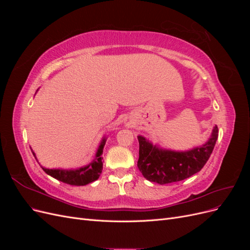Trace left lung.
I'll return each mask as SVG.
<instances>
[{
	"label": "left lung",
	"mask_w": 250,
	"mask_h": 250,
	"mask_svg": "<svg viewBox=\"0 0 250 250\" xmlns=\"http://www.w3.org/2000/svg\"><path fill=\"white\" fill-rule=\"evenodd\" d=\"M218 139V127L215 126L208 141L201 146L187 151H173L153 145L142 135L138 168L149 181L167 185L191 177L207 164Z\"/></svg>",
	"instance_id": "left-lung-1"
}]
</instances>
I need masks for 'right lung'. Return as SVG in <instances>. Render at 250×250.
Returning <instances> with one entry per match:
<instances>
[{
    "label": "right lung",
    "mask_w": 250,
    "mask_h": 250,
    "mask_svg": "<svg viewBox=\"0 0 250 250\" xmlns=\"http://www.w3.org/2000/svg\"><path fill=\"white\" fill-rule=\"evenodd\" d=\"M106 139H103L100 143V146L98 148L96 156L92 163H89L87 166L81 167L78 169L74 170H63V169H47L42 168V170L46 172L48 175L54 177L55 179L62 181L64 184L71 185V186H85L88 185L93 181L99 178L100 174L102 173L103 169V157L101 156L103 153V148L105 145ZM33 155L35 156V153L31 149ZM36 158V156H35Z\"/></svg>",
    "instance_id": "obj_1"
}]
</instances>
